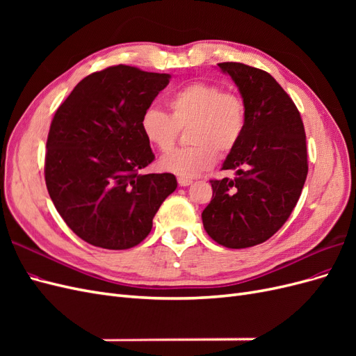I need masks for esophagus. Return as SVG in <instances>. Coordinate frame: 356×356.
<instances>
[{"mask_svg": "<svg viewBox=\"0 0 356 356\" xmlns=\"http://www.w3.org/2000/svg\"><path fill=\"white\" fill-rule=\"evenodd\" d=\"M178 184L181 186V187H187V186H190V184H193V181L191 179H188V178H178Z\"/></svg>", "mask_w": 356, "mask_h": 356, "instance_id": "34e87169", "label": "esophagus"}]
</instances>
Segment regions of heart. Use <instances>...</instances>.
<instances>
[{
	"label": "heart",
	"instance_id": "b5f03b06",
	"mask_svg": "<svg viewBox=\"0 0 356 356\" xmlns=\"http://www.w3.org/2000/svg\"><path fill=\"white\" fill-rule=\"evenodd\" d=\"M169 114L156 106L147 108L139 129L148 145L168 153L175 145L178 129L190 126L193 144L161 157L159 168L181 178H195L211 169L218 159L238 147L246 127V105L239 95L224 92L218 84L195 81L168 99Z\"/></svg>",
	"mask_w": 356,
	"mask_h": 356
}]
</instances>
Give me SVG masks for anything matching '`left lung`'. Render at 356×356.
Here are the masks:
<instances>
[{"instance_id": "1", "label": "left lung", "mask_w": 356, "mask_h": 356, "mask_svg": "<svg viewBox=\"0 0 356 356\" xmlns=\"http://www.w3.org/2000/svg\"><path fill=\"white\" fill-rule=\"evenodd\" d=\"M218 67L238 86L246 127L222 163L236 177L211 181L202 221L215 242L241 250L272 238L296 208L307 177L306 134L297 106L270 74L239 62Z\"/></svg>"}]
</instances>
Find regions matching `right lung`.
Instances as JSON below:
<instances>
[{
  "mask_svg": "<svg viewBox=\"0 0 356 356\" xmlns=\"http://www.w3.org/2000/svg\"><path fill=\"white\" fill-rule=\"evenodd\" d=\"M169 74L115 65L83 79L53 117L46 186L68 227L93 246L127 250L153 227L177 188L172 174H141L154 160L139 120Z\"/></svg>",
  "mask_w": 356,
  "mask_h": 356,
  "instance_id": "add662e5",
  "label": "right lung"
}]
</instances>
